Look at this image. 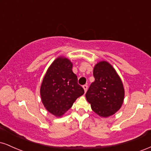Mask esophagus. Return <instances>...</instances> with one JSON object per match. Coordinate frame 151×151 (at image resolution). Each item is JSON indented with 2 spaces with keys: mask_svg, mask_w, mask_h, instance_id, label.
<instances>
[{
  "mask_svg": "<svg viewBox=\"0 0 151 151\" xmlns=\"http://www.w3.org/2000/svg\"><path fill=\"white\" fill-rule=\"evenodd\" d=\"M83 89H84L85 92L86 93L87 90V85H83Z\"/></svg>",
  "mask_w": 151,
  "mask_h": 151,
  "instance_id": "34e87169",
  "label": "esophagus"
}]
</instances>
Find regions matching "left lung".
<instances>
[{"instance_id":"8db88e82","label":"left lung","mask_w":151,"mask_h":151,"mask_svg":"<svg viewBox=\"0 0 151 151\" xmlns=\"http://www.w3.org/2000/svg\"><path fill=\"white\" fill-rule=\"evenodd\" d=\"M94 81L85 94L92 111L102 118L118 111L123 104L124 89L121 78L112 65L100 61L93 70Z\"/></svg>"}]
</instances>
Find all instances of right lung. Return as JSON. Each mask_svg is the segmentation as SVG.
<instances>
[{
	"label": "right lung",
	"mask_w": 151,
	"mask_h": 151,
	"mask_svg": "<svg viewBox=\"0 0 151 151\" xmlns=\"http://www.w3.org/2000/svg\"><path fill=\"white\" fill-rule=\"evenodd\" d=\"M70 59L59 56L47 68L40 86V97L44 107L56 117H61L84 94L72 70Z\"/></svg>",
	"instance_id": "right-lung-1"
}]
</instances>
